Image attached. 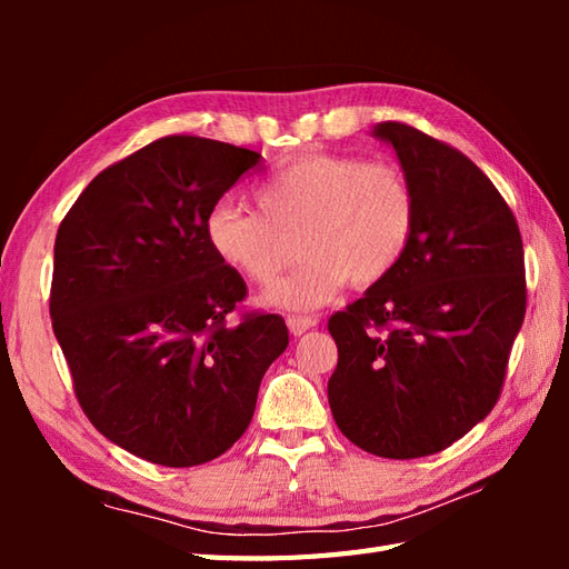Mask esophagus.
<instances>
[{"label": "esophagus", "instance_id": "esophagus-1", "mask_svg": "<svg viewBox=\"0 0 569 569\" xmlns=\"http://www.w3.org/2000/svg\"><path fill=\"white\" fill-rule=\"evenodd\" d=\"M286 322H288V330H291L293 337H300V335L312 330L318 325L316 318H303V316H293V318H288Z\"/></svg>", "mask_w": 569, "mask_h": 569}]
</instances>
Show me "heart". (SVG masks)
<instances>
[{"instance_id": "b5f03b06", "label": "heart", "mask_w": 569, "mask_h": 569, "mask_svg": "<svg viewBox=\"0 0 569 569\" xmlns=\"http://www.w3.org/2000/svg\"><path fill=\"white\" fill-rule=\"evenodd\" d=\"M257 210L220 200L204 217V239L227 269L269 283L298 237L303 263L261 296L263 306L316 310L352 281H383L416 229V196L401 168L355 156L308 153L257 188Z\"/></svg>"}]
</instances>
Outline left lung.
I'll list each match as a JSON object with an SVG mask.
<instances>
[{
	"label": "left lung",
	"mask_w": 569,
	"mask_h": 569,
	"mask_svg": "<svg viewBox=\"0 0 569 569\" xmlns=\"http://www.w3.org/2000/svg\"><path fill=\"white\" fill-rule=\"evenodd\" d=\"M416 196L413 239L396 269L328 330L337 428L389 459L435 455L489 416L526 316L523 241L491 180L422 131L381 122Z\"/></svg>",
	"instance_id": "obj_1"
}]
</instances>
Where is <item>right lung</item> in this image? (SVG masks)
<instances>
[{
	"label": "right lung",
	"instance_id": "1",
	"mask_svg": "<svg viewBox=\"0 0 569 569\" xmlns=\"http://www.w3.org/2000/svg\"><path fill=\"white\" fill-rule=\"evenodd\" d=\"M259 163L232 143L166 137L102 171L58 227L51 320L78 401L153 465L227 452L288 347L278 316L224 322L247 286L204 239L212 204Z\"/></svg>",
	"mask_w": 569,
	"mask_h": 569
}]
</instances>
